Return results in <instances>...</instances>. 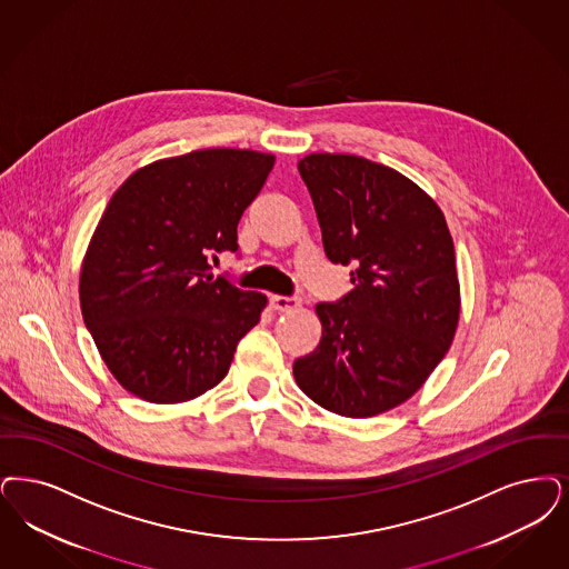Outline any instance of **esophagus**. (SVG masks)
Returning a JSON list of instances; mask_svg holds the SVG:
<instances>
[{
  "instance_id": "esophagus-1",
  "label": "esophagus",
  "mask_w": 569,
  "mask_h": 569,
  "mask_svg": "<svg viewBox=\"0 0 569 569\" xmlns=\"http://www.w3.org/2000/svg\"><path fill=\"white\" fill-rule=\"evenodd\" d=\"M271 307L274 311H292L300 307V298L298 296H271Z\"/></svg>"
}]
</instances>
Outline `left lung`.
Masks as SVG:
<instances>
[{
	"label": "left lung",
	"mask_w": 569,
	"mask_h": 569,
	"mask_svg": "<svg viewBox=\"0 0 569 569\" xmlns=\"http://www.w3.org/2000/svg\"><path fill=\"white\" fill-rule=\"evenodd\" d=\"M298 171L326 256L353 264V290L316 307L321 341L296 360V383L330 412L375 417L409 400L453 342V239L432 197L391 167L323 152Z\"/></svg>",
	"instance_id": "8db88e82"
}]
</instances>
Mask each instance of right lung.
<instances>
[{"instance_id": "1", "label": "right lung", "mask_w": 569, "mask_h": 569, "mask_svg": "<svg viewBox=\"0 0 569 569\" xmlns=\"http://www.w3.org/2000/svg\"><path fill=\"white\" fill-rule=\"evenodd\" d=\"M273 154L209 148L157 160L110 199L80 271V307L116 381L154 405L192 400L227 377L267 296L209 273L237 251V224Z\"/></svg>"}]
</instances>
